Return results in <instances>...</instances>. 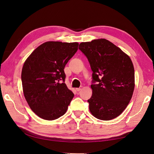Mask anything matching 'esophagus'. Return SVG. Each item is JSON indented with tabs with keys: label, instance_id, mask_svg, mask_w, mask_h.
<instances>
[{
	"label": "esophagus",
	"instance_id": "esophagus-1",
	"mask_svg": "<svg viewBox=\"0 0 154 154\" xmlns=\"http://www.w3.org/2000/svg\"><path fill=\"white\" fill-rule=\"evenodd\" d=\"M76 91H78V92H79V91H80L82 90V87H79V88H76Z\"/></svg>",
	"mask_w": 154,
	"mask_h": 154
}]
</instances>
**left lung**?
Wrapping results in <instances>:
<instances>
[{
    "mask_svg": "<svg viewBox=\"0 0 154 154\" xmlns=\"http://www.w3.org/2000/svg\"><path fill=\"white\" fill-rule=\"evenodd\" d=\"M92 71V94L87 101L91 114L108 121L122 114L131 100L135 86L131 59L110 41L104 38L82 42Z\"/></svg>",
    "mask_w": 154,
    "mask_h": 154,
    "instance_id": "1",
    "label": "left lung"
}]
</instances>
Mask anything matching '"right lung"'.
Returning a JSON list of instances; mask_svg holds the SVG:
<instances>
[{
	"label": "right lung",
	"mask_w": 154,
	"mask_h": 154,
	"mask_svg": "<svg viewBox=\"0 0 154 154\" xmlns=\"http://www.w3.org/2000/svg\"><path fill=\"white\" fill-rule=\"evenodd\" d=\"M78 42H46L35 49L23 66V92L31 109L45 120L62 116L74 97L65 83V66L76 53Z\"/></svg>",
	"instance_id": "1"
}]
</instances>
